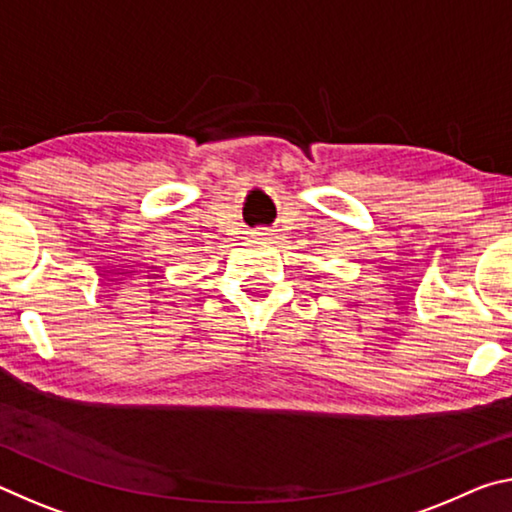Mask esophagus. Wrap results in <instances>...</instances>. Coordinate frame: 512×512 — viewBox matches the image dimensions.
Listing matches in <instances>:
<instances>
[{"label": "esophagus", "mask_w": 512, "mask_h": 512, "mask_svg": "<svg viewBox=\"0 0 512 512\" xmlns=\"http://www.w3.org/2000/svg\"><path fill=\"white\" fill-rule=\"evenodd\" d=\"M253 235H255V237H266L268 232H266L264 228H259V230H255V232H253Z\"/></svg>", "instance_id": "34e87169"}]
</instances>
